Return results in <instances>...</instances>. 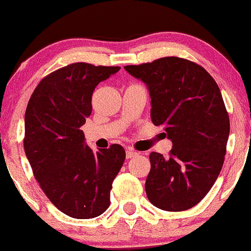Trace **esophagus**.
<instances>
[{
	"mask_svg": "<svg viewBox=\"0 0 251 251\" xmlns=\"http://www.w3.org/2000/svg\"><path fill=\"white\" fill-rule=\"evenodd\" d=\"M138 152L136 151H133V150H126V158H133V157H136L138 156Z\"/></svg>",
	"mask_w": 251,
	"mask_h": 251,
	"instance_id": "34e87169",
	"label": "esophagus"
}]
</instances>
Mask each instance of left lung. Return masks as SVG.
Masks as SVG:
<instances>
[{
	"label": "left lung",
	"mask_w": 251,
	"mask_h": 251,
	"mask_svg": "<svg viewBox=\"0 0 251 251\" xmlns=\"http://www.w3.org/2000/svg\"><path fill=\"white\" fill-rule=\"evenodd\" d=\"M125 70L146 84L152 123L173 143L168 158L150 154L147 198L162 210H187L205 197L224 164L229 120L220 89L202 66L176 56Z\"/></svg>",
	"instance_id": "1"
}]
</instances>
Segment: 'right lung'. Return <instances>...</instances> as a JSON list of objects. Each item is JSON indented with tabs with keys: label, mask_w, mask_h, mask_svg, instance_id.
<instances>
[{
	"label": "right lung",
	"mask_w": 251,
	"mask_h": 251,
	"mask_svg": "<svg viewBox=\"0 0 251 251\" xmlns=\"http://www.w3.org/2000/svg\"><path fill=\"white\" fill-rule=\"evenodd\" d=\"M120 69L71 64L45 77L27 104L25 153L49 201L71 218L93 219L106 210L126 159L117 144L93 151L81 129L92 113L95 87Z\"/></svg>",
	"instance_id": "add662e5"
}]
</instances>
